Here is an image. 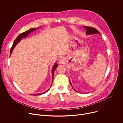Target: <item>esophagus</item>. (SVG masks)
Instances as JSON below:
<instances>
[{
	"label": "esophagus",
	"instance_id": "obj_1",
	"mask_svg": "<svg viewBox=\"0 0 123 123\" xmlns=\"http://www.w3.org/2000/svg\"><path fill=\"white\" fill-rule=\"evenodd\" d=\"M64 62V59L63 57H60V58L59 59V60H58V63H59V64L63 63Z\"/></svg>",
	"mask_w": 123,
	"mask_h": 123
}]
</instances>
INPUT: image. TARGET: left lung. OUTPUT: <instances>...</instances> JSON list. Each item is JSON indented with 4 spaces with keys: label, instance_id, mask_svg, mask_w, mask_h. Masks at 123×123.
<instances>
[{
    "label": "left lung",
    "instance_id": "obj_1",
    "mask_svg": "<svg viewBox=\"0 0 123 123\" xmlns=\"http://www.w3.org/2000/svg\"><path fill=\"white\" fill-rule=\"evenodd\" d=\"M84 28H85V29H86V34L87 35H91V34H97V33H98V34H99L101 35L100 33L96 29H95L94 28L90 27H86V26H84ZM70 84H71V85L73 87V88L74 89V90L75 91L77 92V91L74 88V87L73 86L71 81H70Z\"/></svg>",
    "mask_w": 123,
    "mask_h": 123
}]
</instances>
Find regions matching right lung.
I'll return each instance as SVG.
<instances>
[{
  "instance_id": "1",
  "label": "right lung",
  "mask_w": 123,
  "mask_h": 123,
  "mask_svg": "<svg viewBox=\"0 0 123 123\" xmlns=\"http://www.w3.org/2000/svg\"><path fill=\"white\" fill-rule=\"evenodd\" d=\"M39 28H40V27H39ZM37 29H38L37 28H31V29H30V30H28V31H25V32H24L21 33V34H20L19 35V36L16 37V38L15 39V40L14 41V42H13V43L12 46V48H11V50H10V55L12 54V51L13 49H14V47H15V46L17 44V43H19V42L20 41V40H21V39H22V38H24V37H26L27 36H28V35H29L31 32H32V31H34L35 30H36ZM57 66H58V65H57V63H55V64H54L53 67H52V81H53L54 75V72H55V68L57 67ZM49 89H50V88H49ZM49 89L48 90H47L46 92H43V93L33 94V95H41V94H44V93H45L46 92H47L49 90Z\"/></svg>"
}]
</instances>
